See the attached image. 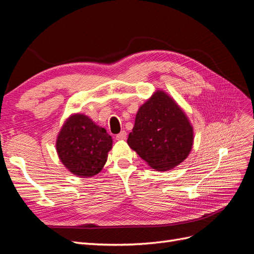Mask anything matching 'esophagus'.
<instances>
[{"instance_id": "34e87169", "label": "esophagus", "mask_w": 254, "mask_h": 254, "mask_svg": "<svg viewBox=\"0 0 254 254\" xmlns=\"http://www.w3.org/2000/svg\"><path fill=\"white\" fill-rule=\"evenodd\" d=\"M126 136H127V132L126 131H121L119 134H117L115 136V139L121 141V140H126Z\"/></svg>"}]
</instances>
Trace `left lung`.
I'll use <instances>...</instances> for the list:
<instances>
[{"instance_id": "1", "label": "left lung", "mask_w": 254, "mask_h": 254, "mask_svg": "<svg viewBox=\"0 0 254 254\" xmlns=\"http://www.w3.org/2000/svg\"><path fill=\"white\" fill-rule=\"evenodd\" d=\"M193 141L187 114L170 95L158 90L137 110L127 143L151 168L165 172L188 158Z\"/></svg>"}]
</instances>
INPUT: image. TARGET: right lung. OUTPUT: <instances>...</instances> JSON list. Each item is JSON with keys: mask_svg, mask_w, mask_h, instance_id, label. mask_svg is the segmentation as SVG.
<instances>
[{"mask_svg": "<svg viewBox=\"0 0 254 254\" xmlns=\"http://www.w3.org/2000/svg\"><path fill=\"white\" fill-rule=\"evenodd\" d=\"M112 137L89 117L71 115L58 133L56 150L63 164L75 176L92 177L103 170Z\"/></svg>", "mask_w": 254, "mask_h": 254, "instance_id": "obj_1", "label": "right lung"}]
</instances>
